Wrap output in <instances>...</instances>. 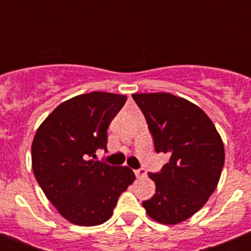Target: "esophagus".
Returning a JSON list of instances; mask_svg holds the SVG:
<instances>
[{
	"instance_id": "1",
	"label": "esophagus",
	"mask_w": 251,
	"mask_h": 251,
	"mask_svg": "<svg viewBox=\"0 0 251 251\" xmlns=\"http://www.w3.org/2000/svg\"><path fill=\"white\" fill-rule=\"evenodd\" d=\"M134 174H136L137 178H145L146 175H147V171H146L145 168H141V170L134 171Z\"/></svg>"
}]
</instances>
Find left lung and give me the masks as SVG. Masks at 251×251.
<instances>
[{"instance_id": "8db88e82", "label": "left lung", "mask_w": 251, "mask_h": 251, "mask_svg": "<svg viewBox=\"0 0 251 251\" xmlns=\"http://www.w3.org/2000/svg\"><path fill=\"white\" fill-rule=\"evenodd\" d=\"M132 97L147 119L156 152L170 154L159 174H148L156 194L143 207L157 223L176 225L214 194L225 161L224 142L207 114L187 99L170 93Z\"/></svg>"}]
</instances>
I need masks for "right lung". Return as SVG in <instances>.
Instances as JSON below:
<instances>
[{"label":"right lung","mask_w":251,"mask_h":251,"mask_svg":"<svg viewBox=\"0 0 251 251\" xmlns=\"http://www.w3.org/2000/svg\"><path fill=\"white\" fill-rule=\"evenodd\" d=\"M127 95L93 92L63 101L40 124L31 146L35 178L59 214L79 226L100 225L136 179L127 166L94 161Z\"/></svg>","instance_id":"obj_1"}]
</instances>
